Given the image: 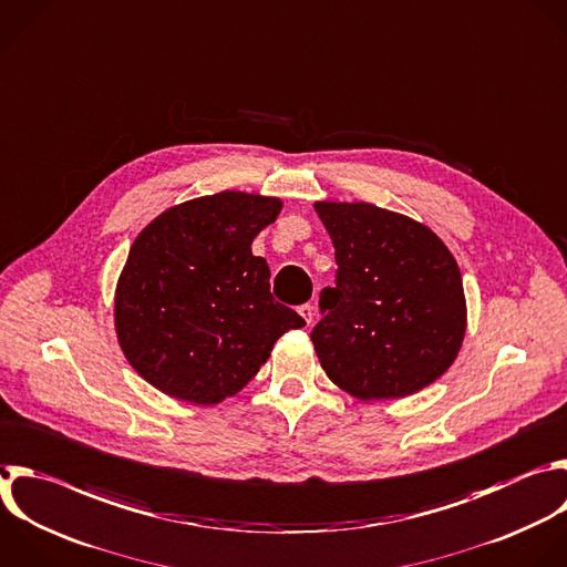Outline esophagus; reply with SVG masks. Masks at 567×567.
Segmentation results:
<instances>
[{"instance_id": "esophagus-1", "label": "esophagus", "mask_w": 567, "mask_h": 567, "mask_svg": "<svg viewBox=\"0 0 567 567\" xmlns=\"http://www.w3.org/2000/svg\"><path fill=\"white\" fill-rule=\"evenodd\" d=\"M298 313L305 318V322H307V324H311V322H313V316H316V313H313V307H311L309 302L300 305V307H298Z\"/></svg>"}]
</instances>
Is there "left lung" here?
<instances>
[{
  "instance_id": "8db88e82",
  "label": "left lung",
  "mask_w": 567,
  "mask_h": 567,
  "mask_svg": "<svg viewBox=\"0 0 567 567\" xmlns=\"http://www.w3.org/2000/svg\"><path fill=\"white\" fill-rule=\"evenodd\" d=\"M336 287L320 291L311 342L329 379L362 401L421 392L465 336L458 265L425 225L367 203H316Z\"/></svg>"
}]
</instances>
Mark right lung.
Returning a JSON list of instances; mask_svg holds the SVG:
<instances>
[{
	"instance_id": "obj_1",
	"label": "right lung",
	"mask_w": 567,
	"mask_h": 567,
	"mask_svg": "<svg viewBox=\"0 0 567 567\" xmlns=\"http://www.w3.org/2000/svg\"><path fill=\"white\" fill-rule=\"evenodd\" d=\"M278 198L223 192L157 216L133 243L115 291V331L133 369L159 392L216 405L240 392L276 340L305 327L274 300L254 238Z\"/></svg>"
}]
</instances>
